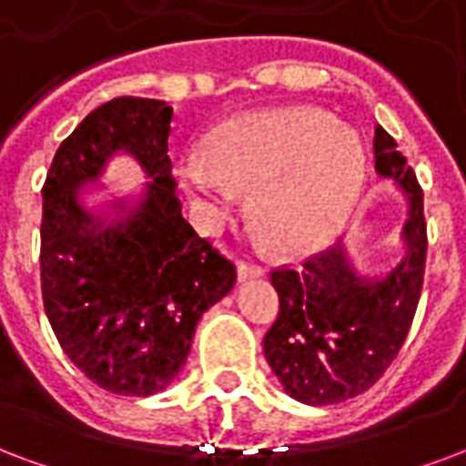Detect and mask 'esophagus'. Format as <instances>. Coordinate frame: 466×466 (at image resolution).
Wrapping results in <instances>:
<instances>
[{"instance_id": "obj_1", "label": "esophagus", "mask_w": 466, "mask_h": 466, "mask_svg": "<svg viewBox=\"0 0 466 466\" xmlns=\"http://www.w3.org/2000/svg\"><path fill=\"white\" fill-rule=\"evenodd\" d=\"M262 268L258 265H248V262H240L238 265V282H246V279H255V278H262Z\"/></svg>"}]
</instances>
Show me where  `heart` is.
<instances>
[{"mask_svg":"<svg viewBox=\"0 0 466 466\" xmlns=\"http://www.w3.org/2000/svg\"><path fill=\"white\" fill-rule=\"evenodd\" d=\"M366 179L361 137L314 107L240 115L216 132L208 162L184 164L188 194L223 216L236 188L253 191L250 213L268 246L299 255L344 226Z\"/></svg>","mask_w":466,"mask_h":466,"instance_id":"heart-1","label":"heart"}]
</instances>
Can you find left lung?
<instances>
[{
    "label": "left lung",
    "instance_id": "1",
    "mask_svg": "<svg viewBox=\"0 0 466 466\" xmlns=\"http://www.w3.org/2000/svg\"><path fill=\"white\" fill-rule=\"evenodd\" d=\"M373 157L376 174L405 198L398 262L383 272H361L339 238L302 268L270 275L279 314L262 351L285 393L299 403H341L369 390L400 351L418 309L428 253L422 188L380 125Z\"/></svg>",
    "mask_w": 466,
    "mask_h": 466
}]
</instances>
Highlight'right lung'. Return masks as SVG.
Wrapping results in <instances>:
<instances>
[{"label":"right lung","instance_id":"add662e5","mask_svg":"<svg viewBox=\"0 0 466 466\" xmlns=\"http://www.w3.org/2000/svg\"><path fill=\"white\" fill-rule=\"evenodd\" d=\"M174 110L115 97L58 147L41 218V292L58 344L87 379L117 395L159 393L187 363L196 327L236 282L181 216L171 174ZM125 153L150 179L117 197L102 187Z\"/></svg>","mask_w":466,"mask_h":466}]
</instances>
